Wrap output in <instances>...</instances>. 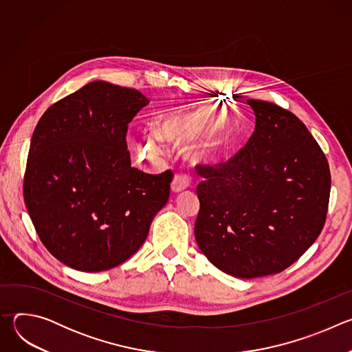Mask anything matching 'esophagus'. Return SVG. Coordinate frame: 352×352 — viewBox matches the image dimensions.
<instances>
[{
	"label": "esophagus",
	"instance_id": "1",
	"mask_svg": "<svg viewBox=\"0 0 352 352\" xmlns=\"http://www.w3.org/2000/svg\"><path fill=\"white\" fill-rule=\"evenodd\" d=\"M188 186H189V182H188V179H186L185 177H182V175H175V177L173 178L171 190H173L174 193H179V192H182L184 189H186Z\"/></svg>",
	"mask_w": 352,
	"mask_h": 352
}]
</instances>
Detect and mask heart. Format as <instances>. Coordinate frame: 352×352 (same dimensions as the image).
<instances>
[{
  "label": "heart",
  "instance_id": "obj_1",
  "mask_svg": "<svg viewBox=\"0 0 352 352\" xmlns=\"http://www.w3.org/2000/svg\"><path fill=\"white\" fill-rule=\"evenodd\" d=\"M226 121V113L214 104L197 107H179L162 118V136L171 143H186L197 139L188 150L186 157L193 163H217L228 150L231 143V131L220 126ZM138 152L150 159H159L164 146L156 136H142L136 142Z\"/></svg>",
  "mask_w": 352,
  "mask_h": 352
}]
</instances>
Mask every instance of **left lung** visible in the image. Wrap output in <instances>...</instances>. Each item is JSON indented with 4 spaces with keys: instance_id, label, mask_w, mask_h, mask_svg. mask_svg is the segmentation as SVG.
<instances>
[{
    "instance_id": "1",
    "label": "left lung",
    "mask_w": 352,
    "mask_h": 352,
    "mask_svg": "<svg viewBox=\"0 0 352 352\" xmlns=\"http://www.w3.org/2000/svg\"><path fill=\"white\" fill-rule=\"evenodd\" d=\"M246 103L255 132L197 185L195 238L217 269L255 278L283 272L316 241L331 178L320 146L298 117L263 100Z\"/></svg>"
}]
</instances>
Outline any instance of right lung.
I'll list each match as a JSON object with an SVG mask.
<instances>
[{"mask_svg": "<svg viewBox=\"0 0 352 352\" xmlns=\"http://www.w3.org/2000/svg\"><path fill=\"white\" fill-rule=\"evenodd\" d=\"M148 104L138 90L94 80L61 98L37 122L23 197L48 252L79 272L129 259L170 196V170L131 166L128 125Z\"/></svg>", "mask_w": 352, "mask_h": 352, "instance_id": "obj_1", "label": "right lung"}]
</instances>
